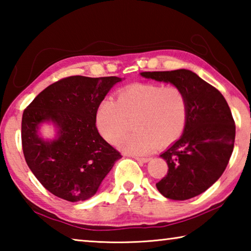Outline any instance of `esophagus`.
Segmentation results:
<instances>
[{
  "label": "esophagus",
  "instance_id": "obj_1",
  "mask_svg": "<svg viewBox=\"0 0 251 251\" xmlns=\"http://www.w3.org/2000/svg\"><path fill=\"white\" fill-rule=\"evenodd\" d=\"M134 159L141 161V163H147V161H150L151 158H148V157H139V156H131Z\"/></svg>",
  "mask_w": 251,
  "mask_h": 251
}]
</instances>
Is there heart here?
Instances as JSON below:
<instances>
[{
  "label": "heart",
  "mask_w": 251,
  "mask_h": 251,
  "mask_svg": "<svg viewBox=\"0 0 251 251\" xmlns=\"http://www.w3.org/2000/svg\"><path fill=\"white\" fill-rule=\"evenodd\" d=\"M187 118L185 93L172 85H130L118 92L116 101L106 99L96 110L97 128L109 143H115L133 121L134 130L118 140L117 146L137 155L176 142L184 133Z\"/></svg>",
  "instance_id": "b5f03b06"
}]
</instances>
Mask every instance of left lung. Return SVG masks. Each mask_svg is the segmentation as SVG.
Listing matches in <instances>:
<instances>
[{"instance_id": "left-lung-1", "label": "left lung", "mask_w": 251, "mask_h": 251, "mask_svg": "<svg viewBox=\"0 0 251 251\" xmlns=\"http://www.w3.org/2000/svg\"><path fill=\"white\" fill-rule=\"evenodd\" d=\"M141 76L185 93L187 124L180 138L160 154L168 173L156 187L173 201L196 197L219 179L230 159L236 135L230 108L222 93L189 70L143 72Z\"/></svg>"}]
</instances>
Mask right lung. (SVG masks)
<instances>
[{
	"instance_id": "add662e5",
	"label": "right lung",
	"mask_w": 251,
	"mask_h": 251,
	"mask_svg": "<svg viewBox=\"0 0 251 251\" xmlns=\"http://www.w3.org/2000/svg\"><path fill=\"white\" fill-rule=\"evenodd\" d=\"M123 78L71 76L50 85L22 117V146L27 166L50 193L67 201H83L97 193L122 155L100 135L96 110ZM44 124L55 128L44 139Z\"/></svg>"
}]
</instances>
